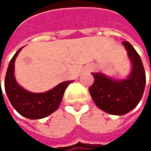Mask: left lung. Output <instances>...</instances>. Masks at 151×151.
Listing matches in <instances>:
<instances>
[{
	"instance_id": "1",
	"label": "left lung",
	"mask_w": 151,
	"mask_h": 151,
	"mask_svg": "<svg viewBox=\"0 0 151 151\" xmlns=\"http://www.w3.org/2000/svg\"><path fill=\"white\" fill-rule=\"evenodd\" d=\"M122 45L128 51L132 70L125 79H114L101 73H93V84L89 92L96 106L106 113L123 115L134 109L140 102L146 83V75L142 59L129 42Z\"/></svg>"
}]
</instances>
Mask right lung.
Masks as SVG:
<instances>
[{"mask_svg": "<svg viewBox=\"0 0 151 151\" xmlns=\"http://www.w3.org/2000/svg\"><path fill=\"white\" fill-rule=\"evenodd\" d=\"M21 50L16 51L9 65L4 82L5 91L10 103L20 114L31 120L42 119L58 108L65 90L73 80L62 82L45 93H37L25 90L16 82L14 73L15 58Z\"/></svg>", "mask_w": 151, "mask_h": 151, "instance_id": "right-lung-1", "label": "right lung"}]
</instances>
